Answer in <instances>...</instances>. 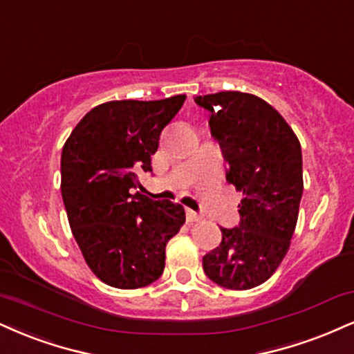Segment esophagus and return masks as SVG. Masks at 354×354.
<instances>
[{"mask_svg":"<svg viewBox=\"0 0 354 354\" xmlns=\"http://www.w3.org/2000/svg\"><path fill=\"white\" fill-rule=\"evenodd\" d=\"M186 219H188V223H199V221H201L203 218L198 214V212L186 209Z\"/></svg>","mask_w":354,"mask_h":354,"instance_id":"obj_1","label":"esophagus"}]
</instances>
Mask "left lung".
I'll list each match as a JSON object with an SVG mask.
<instances>
[{
    "label": "left lung",
    "instance_id": "8db88e82",
    "mask_svg": "<svg viewBox=\"0 0 354 354\" xmlns=\"http://www.w3.org/2000/svg\"><path fill=\"white\" fill-rule=\"evenodd\" d=\"M194 102L211 112V133L229 165L225 180L244 196L239 227H221L223 241L204 255L203 269L221 287L249 290L274 275L290 247L304 193L300 142L252 93L218 92Z\"/></svg>",
    "mask_w": 354,
    "mask_h": 354
}]
</instances>
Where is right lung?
<instances>
[{
    "label": "right lung",
    "instance_id": "1",
    "mask_svg": "<svg viewBox=\"0 0 354 354\" xmlns=\"http://www.w3.org/2000/svg\"><path fill=\"white\" fill-rule=\"evenodd\" d=\"M186 95L112 100L85 113L61 156L67 219L88 269L123 290L147 287L165 269L168 241L185 224V207L133 194L138 171H151L161 130Z\"/></svg>",
    "mask_w": 354,
    "mask_h": 354
}]
</instances>
